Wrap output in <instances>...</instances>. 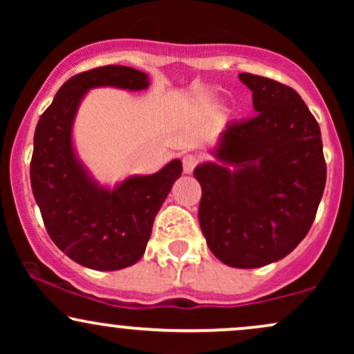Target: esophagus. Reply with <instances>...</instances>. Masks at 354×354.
I'll list each match as a JSON object with an SVG mask.
<instances>
[{"mask_svg": "<svg viewBox=\"0 0 354 354\" xmlns=\"http://www.w3.org/2000/svg\"><path fill=\"white\" fill-rule=\"evenodd\" d=\"M198 165V158L194 156V154H185L183 156V169H185V173H193L194 166Z\"/></svg>", "mask_w": 354, "mask_h": 354, "instance_id": "34e87169", "label": "esophagus"}]
</instances>
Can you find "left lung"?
Wrapping results in <instances>:
<instances>
[{"mask_svg": "<svg viewBox=\"0 0 354 354\" xmlns=\"http://www.w3.org/2000/svg\"><path fill=\"white\" fill-rule=\"evenodd\" d=\"M256 115L230 121L198 165L200 226L211 253L231 268H261L290 254L318 211L326 163L319 126L293 88L241 73Z\"/></svg>", "mask_w": 354, "mask_h": 354, "instance_id": "left-lung-1", "label": "left lung"}]
</instances>
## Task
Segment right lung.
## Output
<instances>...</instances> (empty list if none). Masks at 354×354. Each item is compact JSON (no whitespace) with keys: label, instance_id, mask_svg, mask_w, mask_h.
<instances>
[{"label":"right lung","instance_id":"right-lung-1","mask_svg":"<svg viewBox=\"0 0 354 354\" xmlns=\"http://www.w3.org/2000/svg\"><path fill=\"white\" fill-rule=\"evenodd\" d=\"M148 75L129 66L95 68L73 76L39 118L31 158V189L48 234L68 258L96 271L135 265L145 254L161 205L181 176L180 160L158 173L129 174L103 185L80 160L73 126L95 88L143 91Z\"/></svg>","mask_w":354,"mask_h":354}]
</instances>
